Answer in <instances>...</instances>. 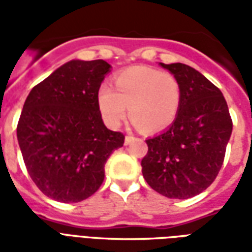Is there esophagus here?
I'll return each mask as SVG.
<instances>
[{
	"label": "esophagus",
	"mask_w": 252,
	"mask_h": 252,
	"mask_svg": "<svg viewBox=\"0 0 252 252\" xmlns=\"http://www.w3.org/2000/svg\"><path fill=\"white\" fill-rule=\"evenodd\" d=\"M132 140H133V136H132V135H128V136H126V140H124V143H126V144H129Z\"/></svg>",
	"instance_id": "obj_1"
}]
</instances>
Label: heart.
<instances>
[{
	"label": "heart",
	"instance_id": "obj_1",
	"mask_svg": "<svg viewBox=\"0 0 252 252\" xmlns=\"http://www.w3.org/2000/svg\"><path fill=\"white\" fill-rule=\"evenodd\" d=\"M182 99L178 79L170 72L146 66L131 67L115 77V89L102 85L97 104L105 123L117 128L126 117L144 132H159L174 123Z\"/></svg>",
	"mask_w": 252,
	"mask_h": 252
}]
</instances>
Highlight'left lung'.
I'll return each mask as SVG.
<instances>
[{"label":"left lung","mask_w":252,"mask_h":252,"mask_svg":"<svg viewBox=\"0 0 252 252\" xmlns=\"http://www.w3.org/2000/svg\"><path fill=\"white\" fill-rule=\"evenodd\" d=\"M159 64L178 79L182 99L174 123L146 140L142 173L159 194L186 200L204 191L219 174L232 120L220 89L200 71L184 63Z\"/></svg>","instance_id":"obj_1"}]
</instances>
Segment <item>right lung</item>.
<instances>
[{"mask_svg":"<svg viewBox=\"0 0 252 252\" xmlns=\"http://www.w3.org/2000/svg\"><path fill=\"white\" fill-rule=\"evenodd\" d=\"M109 63L74 59L31 90L17 126L23 159L36 186L59 202L94 194L124 135L105 126L97 93Z\"/></svg>","mask_w":252,"mask_h":252,"instance_id":"right-lung-1","label":"right lung"}]
</instances>
